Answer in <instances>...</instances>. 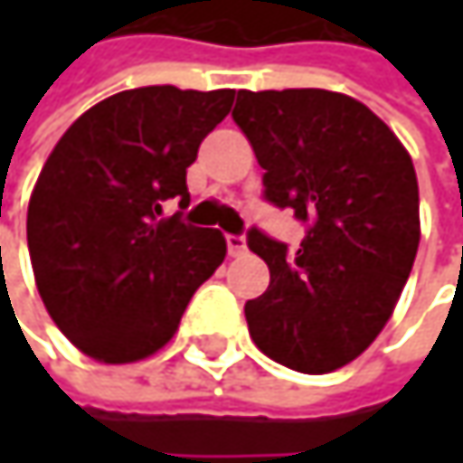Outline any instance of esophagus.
I'll return each instance as SVG.
<instances>
[{
    "label": "esophagus",
    "mask_w": 463,
    "mask_h": 463,
    "mask_svg": "<svg viewBox=\"0 0 463 463\" xmlns=\"http://www.w3.org/2000/svg\"><path fill=\"white\" fill-rule=\"evenodd\" d=\"M225 241H228V254H231V257H241V254H246V241H243V235L228 232V235H225Z\"/></svg>",
    "instance_id": "34e87169"
}]
</instances>
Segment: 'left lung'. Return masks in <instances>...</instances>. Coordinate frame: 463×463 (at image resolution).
Segmentation results:
<instances>
[{
	"mask_svg": "<svg viewBox=\"0 0 463 463\" xmlns=\"http://www.w3.org/2000/svg\"><path fill=\"white\" fill-rule=\"evenodd\" d=\"M232 120L265 168L262 198L308 228L298 251L246 232L270 268L268 289L243 306L249 335L289 370L332 373L378 337L411 276L413 160L378 115L332 90H238Z\"/></svg>",
	"mask_w": 463,
	"mask_h": 463,
	"instance_id": "obj_1",
	"label": "left lung"
}]
</instances>
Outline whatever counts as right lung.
<instances>
[{
  "label": "right lung",
  "mask_w": 463,
  "mask_h": 463,
  "mask_svg": "<svg viewBox=\"0 0 463 463\" xmlns=\"http://www.w3.org/2000/svg\"><path fill=\"white\" fill-rule=\"evenodd\" d=\"M232 96L123 90L77 118L50 152L29 201V254L47 314L90 359L126 364L163 348L222 265L225 235L182 222V212L163 217V203L187 209V165Z\"/></svg>",
  "instance_id": "obj_1"
}]
</instances>
